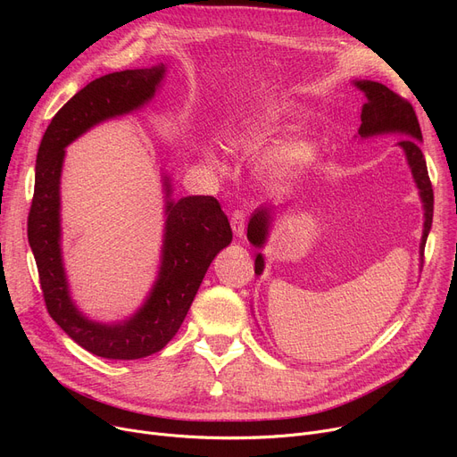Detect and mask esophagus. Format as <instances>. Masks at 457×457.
<instances>
[{"instance_id":"esophagus-1","label":"esophagus","mask_w":457,"mask_h":457,"mask_svg":"<svg viewBox=\"0 0 457 457\" xmlns=\"http://www.w3.org/2000/svg\"><path fill=\"white\" fill-rule=\"evenodd\" d=\"M229 222H231V229H233V233L237 235V237H243L245 235V228H246V214L243 212V211H233L231 212V219H229Z\"/></svg>"}]
</instances>
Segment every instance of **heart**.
I'll return each instance as SVG.
<instances>
[{
    "label": "heart",
    "instance_id": "1",
    "mask_svg": "<svg viewBox=\"0 0 457 457\" xmlns=\"http://www.w3.org/2000/svg\"><path fill=\"white\" fill-rule=\"evenodd\" d=\"M278 122L279 112L272 107L252 111L243 120H238V124H235L229 135V144L237 152H252L274 135ZM309 159L311 144L307 140L296 138L287 142L269 159L265 172L274 181H287L296 176L309 162Z\"/></svg>",
    "mask_w": 457,
    "mask_h": 457
}]
</instances>
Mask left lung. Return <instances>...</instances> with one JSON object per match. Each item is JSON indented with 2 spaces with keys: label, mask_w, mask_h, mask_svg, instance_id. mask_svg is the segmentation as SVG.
I'll return each mask as SVG.
<instances>
[{
  "label": "left lung",
  "mask_w": 457,
  "mask_h": 457,
  "mask_svg": "<svg viewBox=\"0 0 457 457\" xmlns=\"http://www.w3.org/2000/svg\"><path fill=\"white\" fill-rule=\"evenodd\" d=\"M353 83L367 96V104L363 105V111H361V128H359V135L363 138L383 135V133L405 135V138L398 142V146L405 152L407 164L411 168V174L420 190V200L424 204V231H422V241H420V255H424L426 238L431 229V219H434V188H431L426 159L420 150L422 133H420L415 109L410 102L403 100L402 96H398L386 85L367 81V79L353 81ZM270 220H272V209L267 205H261L252 214L250 224H248V241L253 246L261 248L267 243ZM262 269H265V261H262L261 253H257L255 274L259 276Z\"/></svg>",
  "instance_id": "8db88e82"
}]
</instances>
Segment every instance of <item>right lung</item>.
<instances>
[{
  "label": "right lung",
  "instance_id": "obj_1",
  "mask_svg": "<svg viewBox=\"0 0 457 457\" xmlns=\"http://www.w3.org/2000/svg\"><path fill=\"white\" fill-rule=\"evenodd\" d=\"M164 76V64L112 71L90 81L70 98L47 126L35 166V192L28 219L47 313L79 346L105 359H140L162 350L183 324L214 255L226 248L231 228L219 200L185 196L170 200L166 187V222L161 269L154 289L137 313L118 324L92 322L70 298L61 255V170L64 148L104 120L148 104Z\"/></svg>",
  "mask_w": 457,
  "mask_h": 457
}]
</instances>
